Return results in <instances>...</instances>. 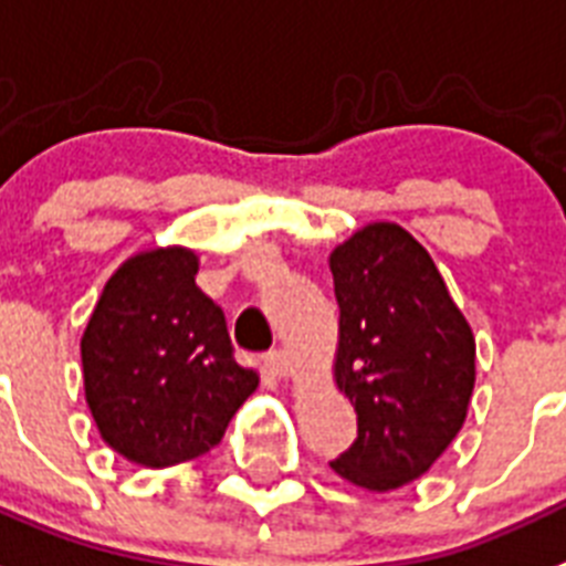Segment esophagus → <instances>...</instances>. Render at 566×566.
<instances>
[{
  "label": "esophagus",
  "instance_id": "esophagus-1",
  "mask_svg": "<svg viewBox=\"0 0 566 566\" xmlns=\"http://www.w3.org/2000/svg\"><path fill=\"white\" fill-rule=\"evenodd\" d=\"M265 367H269V373H272V376H280V378L292 376V370H294L292 358H289L283 349H272V353L265 356Z\"/></svg>",
  "mask_w": 566,
  "mask_h": 566
}]
</instances>
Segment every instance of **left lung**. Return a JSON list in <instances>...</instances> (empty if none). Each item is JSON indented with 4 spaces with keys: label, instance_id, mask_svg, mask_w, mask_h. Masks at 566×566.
<instances>
[{
    "label": "left lung",
    "instance_id": "obj_1",
    "mask_svg": "<svg viewBox=\"0 0 566 566\" xmlns=\"http://www.w3.org/2000/svg\"><path fill=\"white\" fill-rule=\"evenodd\" d=\"M338 301L335 385L356 442L335 474L367 492L413 483L460 433L474 390V335L431 254L396 222H370L329 254Z\"/></svg>",
    "mask_w": 566,
    "mask_h": 566
}]
</instances>
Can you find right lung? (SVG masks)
<instances>
[{"mask_svg": "<svg viewBox=\"0 0 566 566\" xmlns=\"http://www.w3.org/2000/svg\"><path fill=\"white\" fill-rule=\"evenodd\" d=\"M190 249H149L106 280L81 338L83 387L112 451L147 469L219 446L260 385L233 361L226 315L196 286Z\"/></svg>", "mask_w": 566, "mask_h": 566, "instance_id": "1", "label": "right lung"}]
</instances>
